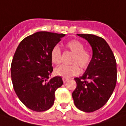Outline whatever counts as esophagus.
<instances>
[{
    "label": "esophagus",
    "mask_w": 126,
    "mask_h": 126,
    "mask_svg": "<svg viewBox=\"0 0 126 126\" xmlns=\"http://www.w3.org/2000/svg\"><path fill=\"white\" fill-rule=\"evenodd\" d=\"M62 80H63V81H64V83H66V81H68V79H67V78H62Z\"/></svg>",
    "instance_id": "1"
}]
</instances>
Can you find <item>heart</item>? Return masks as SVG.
Listing matches in <instances>:
<instances>
[{
	"mask_svg": "<svg viewBox=\"0 0 126 126\" xmlns=\"http://www.w3.org/2000/svg\"><path fill=\"white\" fill-rule=\"evenodd\" d=\"M66 47L73 53L71 60V65H61L55 69V73L62 78H68L77 75L80 73V67L86 68L90 64L91 53L84 48V45L78 40H73L66 43ZM61 49L58 45H55L50 53L51 62L55 64L61 62Z\"/></svg>",
	"mask_w": 126,
	"mask_h": 126,
	"instance_id": "1",
	"label": "heart"
}]
</instances>
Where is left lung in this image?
<instances>
[{
	"label": "left lung",
	"instance_id": "left-lung-1",
	"mask_svg": "<svg viewBox=\"0 0 126 126\" xmlns=\"http://www.w3.org/2000/svg\"><path fill=\"white\" fill-rule=\"evenodd\" d=\"M86 40L93 56L82 76L75 78L77 87L72 97L80 110L92 112L101 108L112 94L117 83V63L104 39L92 34H77Z\"/></svg>",
	"mask_w": 126,
	"mask_h": 126
}]
</instances>
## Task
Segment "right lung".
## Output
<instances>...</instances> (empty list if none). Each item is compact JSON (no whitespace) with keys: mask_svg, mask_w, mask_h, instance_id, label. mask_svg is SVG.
<instances>
[{"mask_svg":"<svg viewBox=\"0 0 126 126\" xmlns=\"http://www.w3.org/2000/svg\"><path fill=\"white\" fill-rule=\"evenodd\" d=\"M65 34L39 32L23 39L11 66L14 89L22 104L42 112L54 104L55 92L63 84L61 77L49 79L53 71L50 53Z\"/></svg>","mask_w":126,"mask_h":126,"instance_id":"obj_1","label":"right lung"}]
</instances>
